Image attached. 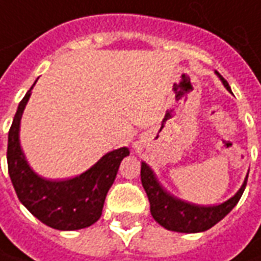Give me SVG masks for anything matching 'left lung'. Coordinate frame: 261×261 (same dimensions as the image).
<instances>
[{"label": "left lung", "mask_w": 261, "mask_h": 261, "mask_svg": "<svg viewBox=\"0 0 261 261\" xmlns=\"http://www.w3.org/2000/svg\"><path fill=\"white\" fill-rule=\"evenodd\" d=\"M215 73L218 74V77L223 83L226 90L232 92L229 83L218 72ZM247 176H249V172L246 175L245 182L242 184L240 189L230 199L219 205L202 206V205L185 202L172 194H169L156 179L154 171L149 168L145 162H141V184L148 196L152 218L167 230L179 233L205 232L223 219L242 198L246 184H247Z\"/></svg>", "instance_id": "obj_1"}]
</instances>
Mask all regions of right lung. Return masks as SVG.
Instances as JSON below:
<instances>
[{
    "instance_id": "obj_1",
    "label": "right lung",
    "mask_w": 261,
    "mask_h": 261,
    "mask_svg": "<svg viewBox=\"0 0 261 261\" xmlns=\"http://www.w3.org/2000/svg\"><path fill=\"white\" fill-rule=\"evenodd\" d=\"M34 86L21 100L8 133L7 161L11 181L18 199L42 223L58 230L85 229L100 219L120 162L130 151L127 147L113 149L85 172L63 181H52L36 174L19 143L21 118Z\"/></svg>"
}]
</instances>
